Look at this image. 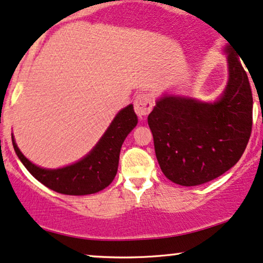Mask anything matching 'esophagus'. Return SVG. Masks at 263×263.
I'll use <instances>...</instances> for the list:
<instances>
[{"instance_id": "34e87169", "label": "esophagus", "mask_w": 263, "mask_h": 263, "mask_svg": "<svg viewBox=\"0 0 263 263\" xmlns=\"http://www.w3.org/2000/svg\"><path fill=\"white\" fill-rule=\"evenodd\" d=\"M153 105V99L149 93H141L135 99V111L139 118H145L151 112Z\"/></svg>"}]
</instances>
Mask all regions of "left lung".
<instances>
[{
    "instance_id": "obj_1",
    "label": "left lung",
    "mask_w": 263,
    "mask_h": 263,
    "mask_svg": "<svg viewBox=\"0 0 263 263\" xmlns=\"http://www.w3.org/2000/svg\"><path fill=\"white\" fill-rule=\"evenodd\" d=\"M229 80L214 104L166 96L148 116L155 155L166 177L192 187L217 178L239 161L252 128V93L247 71L227 48Z\"/></svg>"
}]
</instances>
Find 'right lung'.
<instances>
[{"instance_id": "right-lung-1", "label": "right lung", "mask_w": 263, "mask_h": 263, "mask_svg": "<svg viewBox=\"0 0 263 263\" xmlns=\"http://www.w3.org/2000/svg\"><path fill=\"white\" fill-rule=\"evenodd\" d=\"M137 125L134 105L122 109L104 136L82 160L58 170H46L30 162L12 137L13 147L26 170L52 191L68 195H87L108 187L114 179L119 166V155L125 138Z\"/></svg>"}]
</instances>
